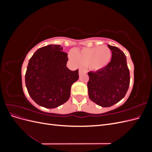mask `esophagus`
I'll return each mask as SVG.
<instances>
[{
    "label": "esophagus",
    "mask_w": 152,
    "mask_h": 152,
    "mask_svg": "<svg viewBox=\"0 0 152 152\" xmlns=\"http://www.w3.org/2000/svg\"><path fill=\"white\" fill-rule=\"evenodd\" d=\"M84 72V70H82V69H79V75L81 73H82Z\"/></svg>",
    "instance_id": "esophagus-1"
}]
</instances>
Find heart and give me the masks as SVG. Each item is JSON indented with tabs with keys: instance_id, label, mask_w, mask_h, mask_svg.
<instances>
[{
	"instance_id": "obj_1",
	"label": "heart",
	"mask_w": 152,
	"mask_h": 152,
	"mask_svg": "<svg viewBox=\"0 0 152 152\" xmlns=\"http://www.w3.org/2000/svg\"><path fill=\"white\" fill-rule=\"evenodd\" d=\"M69 57L76 66H87L91 70H102L112 58V51L107 46H98L70 52Z\"/></svg>"
}]
</instances>
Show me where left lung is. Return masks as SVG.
I'll use <instances>...</instances> for the list:
<instances>
[{
	"mask_svg": "<svg viewBox=\"0 0 152 152\" xmlns=\"http://www.w3.org/2000/svg\"><path fill=\"white\" fill-rule=\"evenodd\" d=\"M112 59L107 66L89 72L87 83L89 97L102 107H110L125 96L130 83V73L126 55L118 48L108 45Z\"/></svg>",
	"mask_w": 152,
	"mask_h": 152,
	"instance_id": "left-lung-1",
	"label": "left lung"
}]
</instances>
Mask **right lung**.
I'll return each mask as SVG.
<instances>
[{"label":"right lung","instance_id":"add662e5","mask_svg":"<svg viewBox=\"0 0 152 152\" xmlns=\"http://www.w3.org/2000/svg\"><path fill=\"white\" fill-rule=\"evenodd\" d=\"M67 54L60 45H48L36 50L30 59L25 74L28 94L34 102L47 108L65 103L72 84L79 79V70L66 67Z\"/></svg>","mask_w":152,"mask_h":152}]
</instances>
